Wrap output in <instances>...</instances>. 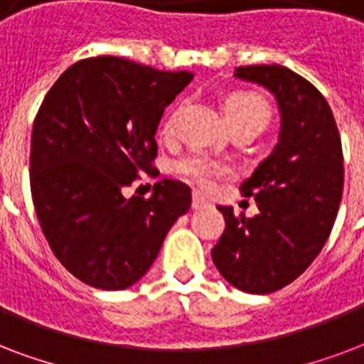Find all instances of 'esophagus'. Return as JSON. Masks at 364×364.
I'll return each instance as SVG.
<instances>
[{
	"label": "esophagus",
	"instance_id": "esophagus-1",
	"mask_svg": "<svg viewBox=\"0 0 364 364\" xmlns=\"http://www.w3.org/2000/svg\"><path fill=\"white\" fill-rule=\"evenodd\" d=\"M207 205H208L207 199H205V197H203L199 191H196V193H193V199H191V207L203 208V207H207Z\"/></svg>",
	"mask_w": 364,
	"mask_h": 364
}]
</instances>
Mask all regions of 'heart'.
<instances>
[{
	"mask_svg": "<svg viewBox=\"0 0 364 364\" xmlns=\"http://www.w3.org/2000/svg\"><path fill=\"white\" fill-rule=\"evenodd\" d=\"M224 109H226V115L232 127L250 125L264 129V125L269 119V106H267L266 100L249 91L233 92L232 97L226 98ZM180 112H182V106H176L161 123V131L159 132H161V136L165 140H171L176 134ZM176 168H178V173L186 180H190V182L197 184L199 188H205V190L213 188L216 178L226 173V168L220 167L218 163L210 161L205 156L186 157V159L178 163Z\"/></svg>",
	"mask_w": 364,
	"mask_h": 364,
	"instance_id": "heart-1",
	"label": "heart"
}]
</instances>
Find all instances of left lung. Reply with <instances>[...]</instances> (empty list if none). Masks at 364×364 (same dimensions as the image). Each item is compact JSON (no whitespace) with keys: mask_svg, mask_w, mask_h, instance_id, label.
<instances>
[{"mask_svg":"<svg viewBox=\"0 0 364 364\" xmlns=\"http://www.w3.org/2000/svg\"><path fill=\"white\" fill-rule=\"evenodd\" d=\"M237 80L266 87L281 114L279 142L241 184L258 214L235 216L218 207L226 230L213 249L222 277L250 294H269L300 277L336 220L343 191V156L325 97L279 64L241 66Z\"/></svg>","mask_w":364,"mask_h":364,"instance_id":"left-lung-1","label":"left lung"}]
</instances>
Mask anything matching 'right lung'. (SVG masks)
Here are the masks:
<instances>
[{
    "label": "right lung",
    "mask_w": 364,
    "mask_h": 364,
    "mask_svg": "<svg viewBox=\"0 0 364 364\" xmlns=\"http://www.w3.org/2000/svg\"><path fill=\"white\" fill-rule=\"evenodd\" d=\"M191 80V72L95 56L68 68L41 102L30 148L33 208L62 266L95 289L142 279L190 210L191 190L178 180L154 184L150 199L123 191L157 173V127Z\"/></svg>",
    "instance_id": "1"
}]
</instances>
